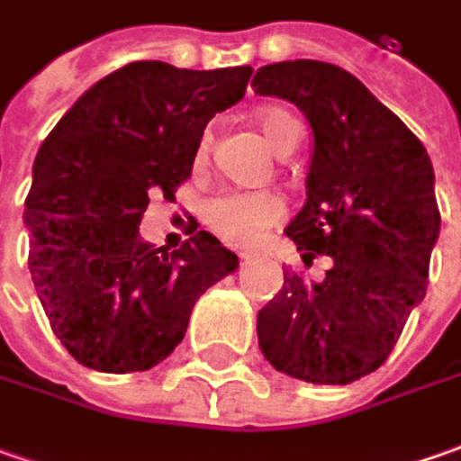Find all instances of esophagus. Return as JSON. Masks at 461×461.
I'll list each match as a JSON object with an SVG mask.
<instances>
[{"instance_id": "1", "label": "esophagus", "mask_w": 461, "mask_h": 461, "mask_svg": "<svg viewBox=\"0 0 461 461\" xmlns=\"http://www.w3.org/2000/svg\"><path fill=\"white\" fill-rule=\"evenodd\" d=\"M240 258H245V260H247V258H249V255H247V252H242V255H240Z\"/></svg>"}]
</instances>
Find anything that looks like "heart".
<instances>
[{
    "mask_svg": "<svg viewBox=\"0 0 461 461\" xmlns=\"http://www.w3.org/2000/svg\"><path fill=\"white\" fill-rule=\"evenodd\" d=\"M260 130L267 145L278 155H291L301 142V122L288 109H265L260 112ZM209 158V135L201 137L196 150V166H203ZM285 201L270 191H221L206 201L203 219L206 227L219 240L230 245L245 247L258 242L267 230H273L285 219Z\"/></svg>",
    "mask_w": 461,
    "mask_h": 461,
    "instance_id": "obj_1",
    "label": "heart"
}]
</instances>
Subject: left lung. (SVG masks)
I'll list each match as a JSON object with an SVG mask.
<instances>
[{"instance_id":"8db88e82","label":"left lung","mask_w":461,"mask_h":461,"mask_svg":"<svg viewBox=\"0 0 461 461\" xmlns=\"http://www.w3.org/2000/svg\"><path fill=\"white\" fill-rule=\"evenodd\" d=\"M252 86L309 120V199L285 234L303 262L334 260L321 283L283 273V291L258 313L260 349L278 373L347 385L388 359L426 295L441 227L434 167L419 137L334 63L262 66Z\"/></svg>"}]
</instances>
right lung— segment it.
<instances>
[{"instance_id":"1","label":"right lung","mask_w":461,"mask_h":461,"mask_svg":"<svg viewBox=\"0 0 461 461\" xmlns=\"http://www.w3.org/2000/svg\"><path fill=\"white\" fill-rule=\"evenodd\" d=\"M249 66L188 71L137 60L104 76L45 137L24 199L30 276L50 329L84 367L150 370L181 344L194 303L237 270L209 231L167 252L140 237L150 194L191 178L216 112Z\"/></svg>"}]
</instances>
